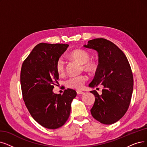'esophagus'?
Instances as JSON below:
<instances>
[{
	"label": "esophagus",
	"instance_id": "34e87169",
	"mask_svg": "<svg viewBox=\"0 0 147 147\" xmlns=\"http://www.w3.org/2000/svg\"><path fill=\"white\" fill-rule=\"evenodd\" d=\"M77 94H83L84 92L83 91H81V90H77Z\"/></svg>",
	"mask_w": 147,
	"mask_h": 147
}]
</instances>
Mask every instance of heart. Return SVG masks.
Returning <instances> with one entry per match:
<instances>
[{
    "instance_id": "heart-1",
    "label": "heart",
    "mask_w": 147,
    "mask_h": 147,
    "mask_svg": "<svg viewBox=\"0 0 147 147\" xmlns=\"http://www.w3.org/2000/svg\"><path fill=\"white\" fill-rule=\"evenodd\" d=\"M69 57L72 60L82 64L83 69L88 72H94L97 67L95 61L90 60L89 52L83 49H75L69 54ZM55 69L57 74L63 75L65 70V63L63 58H59L56 63ZM88 80V77L85 74L69 77L65 82L66 86L73 89H81Z\"/></svg>"
}]
</instances>
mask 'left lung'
Listing matches in <instances>:
<instances>
[{
	"label": "left lung",
	"instance_id": "1",
	"mask_svg": "<svg viewBox=\"0 0 147 147\" xmlns=\"http://www.w3.org/2000/svg\"><path fill=\"white\" fill-rule=\"evenodd\" d=\"M84 47L96 51L99 57L95 77L89 86H104L101 95L90 91L95 96L91 114L102 124H114L125 114L131 101L133 77L130 65L124 52L108 40H90Z\"/></svg>",
	"mask_w": 147,
	"mask_h": 147
}]
</instances>
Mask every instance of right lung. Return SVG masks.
<instances>
[{"instance_id":"add662e5","label":"right lung","mask_w":147,"mask_h":147,"mask_svg":"<svg viewBox=\"0 0 147 147\" xmlns=\"http://www.w3.org/2000/svg\"><path fill=\"white\" fill-rule=\"evenodd\" d=\"M68 46L41 43L34 47L22 66L20 84L25 104L34 119L48 129H57L65 124L71 102L77 96V92L70 89L62 95L52 91L59 79L56 63Z\"/></svg>"}]
</instances>
